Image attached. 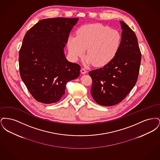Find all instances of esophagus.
<instances>
[{"mask_svg":"<svg viewBox=\"0 0 160 160\" xmlns=\"http://www.w3.org/2000/svg\"><path fill=\"white\" fill-rule=\"evenodd\" d=\"M86 72H87V71L86 70V69L84 68H82L81 69V72H82L83 74L86 73Z\"/></svg>","mask_w":160,"mask_h":160,"instance_id":"1","label":"esophagus"}]
</instances>
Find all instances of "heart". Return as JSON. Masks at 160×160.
<instances>
[{
	"label": "heart",
	"instance_id": "1",
	"mask_svg": "<svg viewBox=\"0 0 160 160\" xmlns=\"http://www.w3.org/2000/svg\"><path fill=\"white\" fill-rule=\"evenodd\" d=\"M119 31L99 23L80 27L76 37H70L68 41L69 52L73 59L83 55L86 50V62L95 67H102L114 58L121 45Z\"/></svg>",
	"mask_w": 160,
	"mask_h": 160
}]
</instances>
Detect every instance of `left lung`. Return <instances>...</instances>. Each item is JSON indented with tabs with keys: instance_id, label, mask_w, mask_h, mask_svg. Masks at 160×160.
<instances>
[{
	"instance_id": "8db88e82",
	"label": "left lung",
	"mask_w": 160,
	"mask_h": 160,
	"mask_svg": "<svg viewBox=\"0 0 160 160\" xmlns=\"http://www.w3.org/2000/svg\"><path fill=\"white\" fill-rule=\"evenodd\" d=\"M120 23L121 42L114 58L102 68L89 72L92 96L102 106L121 102L135 86L139 74L142 54L136 35L126 23Z\"/></svg>"
}]
</instances>
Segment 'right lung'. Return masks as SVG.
Returning a JSON list of instances; mask_svg holds the SVG:
<instances>
[{
    "instance_id": "obj_1",
    "label": "right lung",
    "mask_w": 160,
    "mask_h": 160,
    "mask_svg": "<svg viewBox=\"0 0 160 160\" xmlns=\"http://www.w3.org/2000/svg\"><path fill=\"white\" fill-rule=\"evenodd\" d=\"M78 20L63 17L41 20L25 34L19 52L20 74L38 102L59 101L67 83L80 76V66L67 61L63 52Z\"/></svg>"
}]
</instances>
